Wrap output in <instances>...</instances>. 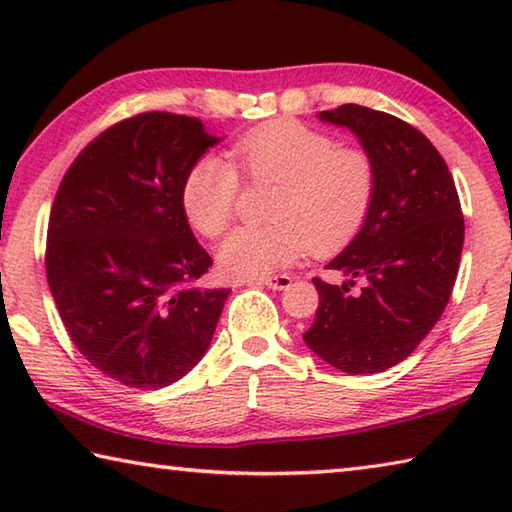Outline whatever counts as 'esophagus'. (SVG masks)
<instances>
[{
  "label": "esophagus",
  "mask_w": 512,
  "mask_h": 512,
  "mask_svg": "<svg viewBox=\"0 0 512 512\" xmlns=\"http://www.w3.org/2000/svg\"><path fill=\"white\" fill-rule=\"evenodd\" d=\"M250 282H257V284H266L268 289L273 291H284L291 287V277L289 275H271V277H257V280H250Z\"/></svg>",
  "instance_id": "34e87169"
}]
</instances>
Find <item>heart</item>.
Instances as JSON below:
<instances>
[{"label":"heart","mask_w":512,"mask_h":512,"mask_svg":"<svg viewBox=\"0 0 512 512\" xmlns=\"http://www.w3.org/2000/svg\"><path fill=\"white\" fill-rule=\"evenodd\" d=\"M230 160H198L180 198L189 225L216 239L235 219L239 173L250 183L275 185L266 210L271 223L239 228L219 248L221 268L235 277L271 273L307 248L314 255L336 253L359 235L377 196L370 153L339 146L332 135L293 119L268 121L241 135Z\"/></svg>","instance_id":"b5f03b06"}]
</instances>
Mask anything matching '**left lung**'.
<instances>
[{
  "instance_id": "left-lung-1",
  "label": "left lung",
  "mask_w": 512,
  "mask_h": 512,
  "mask_svg": "<svg viewBox=\"0 0 512 512\" xmlns=\"http://www.w3.org/2000/svg\"><path fill=\"white\" fill-rule=\"evenodd\" d=\"M348 126L377 167V196L359 235L314 277L316 320L305 343L350 375L384 372L424 341L452 296L465 223L443 155L388 112L345 103L318 115Z\"/></svg>"
}]
</instances>
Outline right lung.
Instances as JSON below:
<instances>
[{"instance_id": "right-lung-1", "label": "right lung", "mask_w": 512, "mask_h": 512, "mask_svg": "<svg viewBox=\"0 0 512 512\" xmlns=\"http://www.w3.org/2000/svg\"><path fill=\"white\" fill-rule=\"evenodd\" d=\"M219 142L201 119L140 112L76 155L49 214L45 268L69 339L119 384L158 391L210 348L230 289L183 210V183Z\"/></svg>"}]
</instances>
